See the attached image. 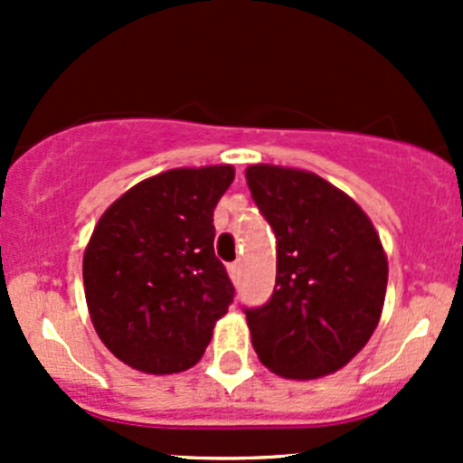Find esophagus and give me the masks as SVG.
Segmentation results:
<instances>
[{
  "label": "esophagus",
  "mask_w": 463,
  "mask_h": 463,
  "mask_svg": "<svg viewBox=\"0 0 463 463\" xmlns=\"http://www.w3.org/2000/svg\"><path fill=\"white\" fill-rule=\"evenodd\" d=\"M228 275H231V279H232V282H240L241 266H240V264H231V266H228Z\"/></svg>",
  "instance_id": "34e87169"
}]
</instances>
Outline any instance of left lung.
I'll list each match as a JSON object with an SVG mask.
<instances>
[{
  "mask_svg": "<svg viewBox=\"0 0 463 463\" xmlns=\"http://www.w3.org/2000/svg\"><path fill=\"white\" fill-rule=\"evenodd\" d=\"M246 184L278 240L273 296L246 309L253 349L278 376L334 374L381 320V237L361 205L309 170L258 163L246 167Z\"/></svg>",
  "mask_w": 463,
  "mask_h": 463,
  "instance_id": "left-lung-1",
  "label": "left lung"
}]
</instances>
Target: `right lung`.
I'll use <instances>...</instances> for the list:
<instances>
[{"instance_id": "right-lung-1", "label": "right lung", "mask_w": 463, "mask_h": 463, "mask_svg": "<svg viewBox=\"0 0 463 463\" xmlns=\"http://www.w3.org/2000/svg\"><path fill=\"white\" fill-rule=\"evenodd\" d=\"M232 179V165L175 167L98 219L82 258L89 318L132 370H190L226 316L235 288L214 255L213 213Z\"/></svg>"}]
</instances>
